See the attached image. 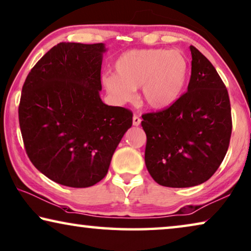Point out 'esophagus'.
Wrapping results in <instances>:
<instances>
[{
	"label": "esophagus",
	"mask_w": 251,
	"mask_h": 251,
	"mask_svg": "<svg viewBox=\"0 0 251 251\" xmlns=\"http://www.w3.org/2000/svg\"><path fill=\"white\" fill-rule=\"evenodd\" d=\"M141 118L137 116V115H134L133 116V125L134 126H140L141 125Z\"/></svg>",
	"instance_id": "1"
}]
</instances>
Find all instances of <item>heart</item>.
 <instances>
[{"mask_svg":"<svg viewBox=\"0 0 251 251\" xmlns=\"http://www.w3.org/2000/svg\"><path fill=\"white\" fill-rule=\"evenodd\" d=\"M114 73L102 75L101 83L117 102L132 101L141 87V99L151 109H165L184 90L189 61L178 50L138 49L123 53Z\"/></svg>","mask_w":251,"mask_h":251,"instance_id":"heart-1","label":"heart"}]
</instances>
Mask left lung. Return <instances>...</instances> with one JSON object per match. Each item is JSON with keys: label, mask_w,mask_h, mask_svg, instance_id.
I'll use <instances>...</instances> for the list:
<instances>
[{"label": "left lung", "mask_w": 251, "mask_h": 251, "mask_svg": "<svg viewBox=\"0 0 251 251\" xmlns=\"http://www.w3.org/2000/svg\"><path fill=\"white\" fill-rule=\"evenodd\" d=\"M192 68L188 91L172 106L143 115L145 164L154 181L190 188L208 181L228 151L232 122L229 95L220 75L190 46Z\"/></svg>", "instance_id": "left-lung-1"}]
</instances>
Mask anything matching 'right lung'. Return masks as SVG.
<instances>
[{
  "label": "right lung",
  "instance_id": "add662e5",
  "mask_svg": "<svg viewBox=\"0 0 251 251\" xmlns=\"http://www.w3.org/2000/svg\"><path fill=\"white\" fill-rule=\"evenodd\" d=\"M106 51L104 43H58L22 87L19 122L26 154L59 184L88 188L102 180L132 127V111L104 104L99 95Z\"/></svg>",
  "mask_w": 251,
  "mask_h": 251
}]
</instances>
